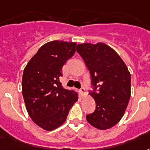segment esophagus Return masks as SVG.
I'll list each match as a JSON object with an SVG mask.
<instances>
[{
    "label": "esophagus",
    "mask_w": 150,
    "mask_h": 150,
    "mask_svg": "<svg viewBox=\"0 0 150 150\" xmlns=\"http://www.w3.org/2000/svg\"><path fill=\"white\" fill-rule=\"evenodd\" d=\"M80 93L82 97L85 96V95H86V90H85V89H84L83 87H82V88L80 90Z\"/></svg>",
    "instance_id": "1"
}]
</instances>
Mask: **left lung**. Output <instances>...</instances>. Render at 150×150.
<instances>
[{
	"instance_id": "1",
	"label": "left lung",
	"mask_w": 150,
	"mask_h": 150,
	"mask_svg": "<svg viewBox=\"0 0 150 150\" xmlns=\"http://www.w3.org/2000/svg\"><path fill=\"white\" fill-rule=\"evenodd\" d=\"M76 51L90 70L94 87L89 94L94 99L96 110L86 115V120L100 130L108 129L120 122L128 106L130 73L119 54L106 44H78Z\"/></svg>"
}]
</instances>
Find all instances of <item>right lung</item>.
I'll return each mask as SVG.
<instances>
[{"label": "right lung", "instance_id": "add662e5", "mask_svg": "<svg viewBox=\"0 0 150 150\" xmlns=\"http://www.w3.org/2000/svg\"><path fill=\"white\" fill-rule=\"evenodd\" d=\"M76 43L54 40L44 44L23 70L22 93L26 109L34 123L52 131L67 120L77 101V93L60 82L62 67L76 51Z\"/></svg>", "mask_w": 150, "mask_h": 150}]
</instances>
